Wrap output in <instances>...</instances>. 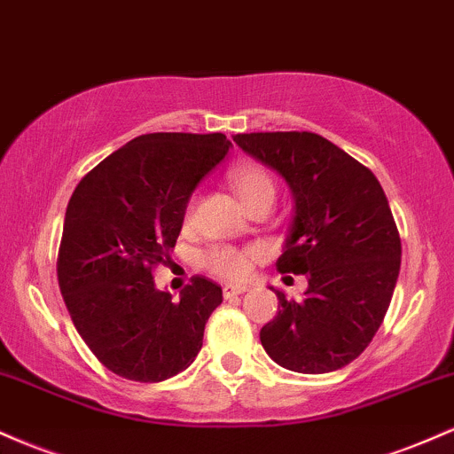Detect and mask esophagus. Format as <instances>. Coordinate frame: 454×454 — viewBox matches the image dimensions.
Instances as JSON below:
<instances>
[{
    "label": "esophagus",
    "instance_id": "obj_1",
    "mask_svg": "<svg viewBox=\"0 0 454 454\" xmlns=\"http://www.w3.org/2000/svg\"><path fill=\"white\" fill-rule=\"evenodd\" d=\"M244 292H248L247 285H225V287H223V295H225L227 300L233 298V295H240Z\"/></svg>",
    "mask_w": 454,
    "mask_h": 454
}]
</instances>
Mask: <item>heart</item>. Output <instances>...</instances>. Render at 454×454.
<instances>
[{
	"mask_svg": "<svg viewBox=\"0 0 454 454\" xmlns=\"http://www.w3.org/2000/svg\"><path fill=\"white\" fill-rule=\"evenodd\" d=\"M229 182L236 188V192L240 195L244 206L253 207L257 203H270L272 206L274 197H277V184H274V177L257 165H238L229 171ZM192 206H188V214H191ZM206 266L212 270L218 277L227 278H240L247 274L248 270V259L247 254L236 251V248L218 247L212 248L206 254Z\"/></svg>",
	"mask_w": 454,
	"mask_h": 454,
	"instance_id": "heart-1",
	"label": "heart"
}]
</instances>
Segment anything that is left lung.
I'll list each match as a JSON object with an SVG mask.
<instances>
[{
    "instance_id": "8db88e82",
    "label": "left lung",
    "mask_w": 454,
    "mask_h": 454,
    "mask_svg": "<svg viewBox=\"0 0 454 454\" xmlns=\"http://www.w3.org/2000/svg\"><path fill=\"white\" fill-rule=\"evenodd\" d=\"M233 141L292 188L295 214L277 270L309 281L300 302L270 287L278 313L259 333L263 349L295 373L343 369L373 340L399 278L401 238L384 188L315 132H251Z\"/></svg>"
}]
</instances>
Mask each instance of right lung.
I'll use <instances>...</instances> for the list:
<instances>
[{"mask_svg": "<svg viewBox=\"0 0 454 454\" xmlns=\"http://www.w3.org/2000/svg\"><path fill=\"white\" fill-rule=\"evenodd\" d=\"M223 132H150L96 165L66 207L58 281L76 333L120 378L162 381L191 366L223 289L192 277L173 302L152 270L169 259L188 200L227 156Z\"/></svg>", "mask_w": 454, "mask_h": 454, "instance_id": "right-lung-1", "label": "right lung"}]
</instances>
